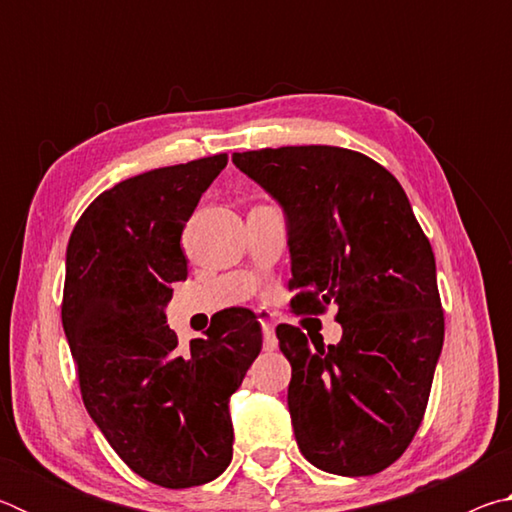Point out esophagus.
Masks as SVG:
<instances>
[{"label": "esophagus", "mask_w": 512, "mask_h": 512, "mask_svg": "<svg viewBox=\"0 0 512 512\" xmlns=\"http://www.w3.org/2000/svg\"><path fill=\"white\" fill-rule=\"evenodd\" d=\"M259 323H262L264 332V350H275L277 348V336H275V325L268 318V311H259Z\"/></svg>", "instance_id": "1"}]
</instances>
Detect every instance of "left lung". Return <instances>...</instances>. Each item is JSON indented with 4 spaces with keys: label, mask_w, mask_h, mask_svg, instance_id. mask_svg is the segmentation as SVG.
Instances as JSON below:
<instances>
[{
    "label": "left lung",
    "mask_w": 512,
    "mask_h": 512,
    "mask_svg": "<svg viewBox=\"0 0 512 512\" xmlns=\"http://www.w3.org/2000/svg\"><path fill=\"white\" fill-rule=\"evenodd\" d=\"M232 162L287 214L293 314L339 307L336 345L275 327L300 452L341 476L386 470L420 429L445 339L436 259L409 198L391 171L341 146L244 151Z\"/></svg>",
    "instance_id": "left-lung-1"
}]
</instances>
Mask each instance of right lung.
<instances>
[{
	"mask_svg": "<svg viewBox=\"0 0 512 512\" xmlns=\"http://www.w3.org/2000/svg\"><path fill=\"white\" fill-rule=\"evenodd\" d=\"M228 153L121 180L88 205L67 244L60 316L81 397L135 474L180 490L232 458L230 395L262 350L250 309L221 311L178 348L164 305L187 280L180 237Z\"/></svg>",
	"mask_w": 512,
	"mask_h": 512,
	"instance_id": "obj_1",
	"label": "right lung"
}]
</instances>
